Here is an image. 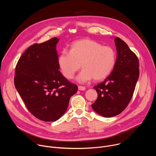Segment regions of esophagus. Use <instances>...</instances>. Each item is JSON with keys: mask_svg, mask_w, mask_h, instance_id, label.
Instances as JSON below:
<instances>
[{"mask_svg": "<svg viewBox=\"0 0 156 156\" xmlns=\"http://www.w3.org/2000/svg\"><path fill=\"white\" fill-rule=\"evenodd\" d=\"M85 90H86V87L84 86H78V90L84 91Z\"/></svg>", "mask_w": 156, "mask_h": 156, "instance_id": "esophagus-1", "label": "esophagus"}]
</instances>
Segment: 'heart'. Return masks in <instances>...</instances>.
<instances>
[{
    "label": "heart",
    "instance_id": "1",
    "mask_svg": "<svg viewBox=\"0 0 156 156\" xmlns=\"http://www.w3.org/2000/svg\"><path fill=\"white\" fill-rule=\"evenodd\" d=\"M115 61L113 48L88 39L74 42L70 51L63 50L58 58L61 71L67 79L74 77L81 65L83 69L76 77L81 83L93 78L96 81L104 79L113 70Z\"/></svg>",
    "mask_w": 156,
    "mask_h": 156
}]
</instances>
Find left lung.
<instances>
[{"label": "left lung", "instance_id": "left-lung-1", "mask_svg": "<svg viewBox=\"0 0 156 156\" xmlns=\"http://www.w3.org/2000/svg\"><path fill=\"white\" fill-rule=\"evenodd\" d=\"M117 56L111 74L94 86L98 97L92 108L104 117L120 114L129 103L140 75L139 60L122 39L115 38Z\"/></svg>", "mask_w": 156, "mask_h": 156}]
</instances>
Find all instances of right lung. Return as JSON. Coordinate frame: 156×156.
Here are the masks:
<instances>
[{
    "label": "right lung",
    "mask_w": 156,
    "mask_h": 156,
    "mask_svg": "<svg viewBox=\"0 0 156 156\" xmlns=\"http://www.w3.org/2000/svg\"><path fill=\"white\" fill-rule=\"evenodd\" d=\"M53 37L30 46L19 58L14 84L27 108L36 118L55 122L67 109L70 98L78 87L58 70L56 46Z\"/></svg>",
    "instance_id": "right-lung-1"
}]
</instances>
